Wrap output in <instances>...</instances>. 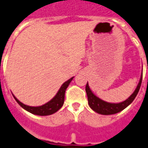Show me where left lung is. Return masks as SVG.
<instances>
[{"label":"left lung","mask_w":148,"mask_h":148,"mask_svg":"<svg viewBox=\"0 0 148 148\" xmlns=\"http://www.w3.org/2000/svg\"><path fill=\"white\" fill-rule=\"evenodd\" d=\"M142 78H143V73L141 74L139 82L138 83L137 87L132 93V95H130L128 99H126L120 103H109V102H106L103 99H99L98 96H96L92 92L91 88L89 87L88 82H87L86 85V92H87L88 104H89L90 108L93 111H95L99 114H102V115H111V114H115V113L122 111L127 106H129L130 104L133 102L134 99H135L138 92L139 91L140 86H141Z\"/></svg>","instance_id":"1"}]
</instances>
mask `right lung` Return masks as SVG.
<instances>
[{"label":"right lung","mask_w":148,"mask_h":148,"mask_svg":"<svg viewBox=\"0 0 148 148\" xmlns=\"http://www.w3.org/2000/svg\"><path fill=\"white\" fill-rule=\"evenodd\" d=\"M73 78H74V77L70 78L69 80H67L66 82H64L53 99H51L50 101H49L48 103H45V104H43L41 106H37V107L28 106V105H26L22 102H20L14 95H13V96L22 108H24L25 110H27V112L32 113V114L39 115V116L51 115V114H53V113L57 112L62 107V105L64 103V100H65V93H66V88L70 85V82L73 80Z\"/></svg>","instance_id":"obj_1"}]
</instances>
